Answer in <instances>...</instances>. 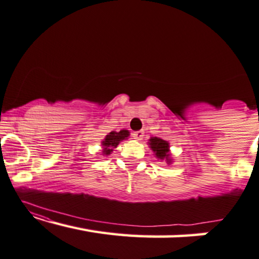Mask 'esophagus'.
<instances>
[{"instance_id": "obj_1", "label": "esophagus", "mask_w": 259, "mask_h": 259, "mask_svg": "<svg viewBox=\"0 0 259 259\" xmlns=\"http://www.w3.org/2000/svg\"><path fill=\"white\" fill-rule=\"evenodd\" d=\"M133 137L135 138L136 141H142L143 137H144V131H135V133L133 134Z\"/></svg>"}]
</instances>
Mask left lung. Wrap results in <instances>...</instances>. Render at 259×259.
I'll use <instances>...</instances> for the list:
<instances>
[{"label":"left lung","mask_w":259,"mask_h":259,"mask_svg":"<svg viewBox=\"0 0 259 259\" xmlns=\"http://www.w3.org/2000/svg\"><path fill=\"white\" fill-rule=\"evenodd\" d=\"M150 146H151V149L153 150L154 153H156L157 158H159V159H166L167 161H169L168 143L166 141L158 137H152L151 140H150Z\"/></svg>","instance_id":"8db88e82"}]
</instances>
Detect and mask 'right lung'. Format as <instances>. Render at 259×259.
<instances>
[{
  "mask_svg": "<svg viewBox=\"0 0 259 259\" xmlns=\"http://www.w3.org/2000/svg\"><path fill=\"white\" fill-rule=\"evenodd\" d=\"M128 136H129L128 130H121L118 131V133L111 131V133H109V135H107L105 141L102 142L103 153L109 154L111 151H113V148H116L118 143L123 140H125Z\"/></svg>",
  "mask_w": 259,
  "mask_h": 259,
  "instance_id": "1",
  "label": "right lung"
}]
</instances>
